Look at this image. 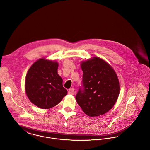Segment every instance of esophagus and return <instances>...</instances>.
I'll use <instances>...</instances> for the list:
<instances>
[{"label": "esophagus", "mask_w": 150, "mask_h": 150, "mask_svg": "<svg viewBox=\"0 0 150 150\" xmlns=\"http://www.w3.org/2000/svg\"><path fill=\"white\" fill-rule=\"evenodd\" d=\"M74 92H75V89L74 88H71L70 89H69V90L68 91V93L69 94H72V95H74Z\"/></svg>", "instance_id": "obj_1"}]
</instances>
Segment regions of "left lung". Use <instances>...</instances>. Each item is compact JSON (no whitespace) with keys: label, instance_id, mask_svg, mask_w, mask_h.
<instances>
[{"label":"left lung","instance_id":"1","mask_svg":"<svg viewBox=\"0 0 150 150\" xmlns=\"http://www.w3.org/2000/svg\"><path fill=\"white\" fill-rule=\"evenodd\" d=\"M81 67L83 79L76 100L89 116L104 115L114 106L118 97L117 76L108 63L98 57L82 62Z\"/></svg>","mask_w":150,"mask_h":150}]
</instances>
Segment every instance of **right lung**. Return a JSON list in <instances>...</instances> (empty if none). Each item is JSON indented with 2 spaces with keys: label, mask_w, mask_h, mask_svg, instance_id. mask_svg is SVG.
<instances>
[{
  "label": "right lung",
  "mask_w": 150,
  "mask_h": 150,
  "mask_svg": "<svg viewBox=\"0 0 150 150\" xmlns=\"http://www.w3.org/2000/svg\"><path fill=\"white\" fill-rule=\"evenodd\" d=\"M57 62L40 59L27 72L25 91L30 101L41 109L57 105L67 94L63 80L58 74Z\"/></svg>",
  "instance_id": "right-lung-1"
}]
</instances>
